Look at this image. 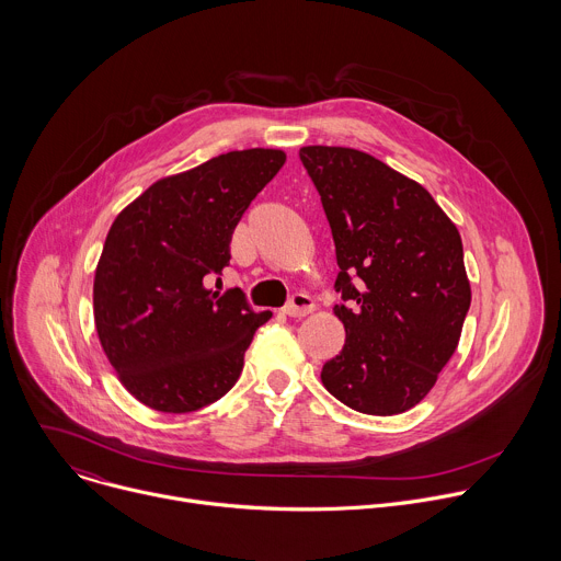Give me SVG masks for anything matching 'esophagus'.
<instances>
[{"mask_svg": "<svg viewBox=\"0 0 561 561\" xmlns=\"http://www.w3.org/2000/svg\"><path fill=\"white\" fill-rule=\"evenodd\" d=\"M312 308H314L312 299H310L308 295L299 293V295H295V297L284 306V314H288V317H304V314L312 312Z\"/></svg>", "mask_w": 561, "mask_h": 561, "instance_id": "obj_1", "label": "esophagus"}]
</instances>
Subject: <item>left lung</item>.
I'll return each instance as SVG.
<instances>
[{"label":"left lung","instance_id":"8db88e82","mask_svg":"<svg viewBox=\"0 0 561 561\" xmlns=\"http://www.w3.org/2000/svg\"><path fill=\"white\" fill-rule=\"evenodd\" d=\"M331 224L346 344L322 368V383L366 415H399L431 392L453 357L470 282L457 226L415 180L368 152L304 146Z\"/></svg>","mask_w":561,"mask_h":561}]
</instances>
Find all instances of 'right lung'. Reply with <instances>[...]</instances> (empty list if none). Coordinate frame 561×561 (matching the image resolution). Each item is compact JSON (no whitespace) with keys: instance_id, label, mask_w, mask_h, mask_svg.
Instances as JSON below:
<instances>
[{"instance_id":"obj_1","label":"right lung","mask_w":561,"mask_h":561,"mask_svg":"<svg viewBox=\"0 0 561 561\" xmlns=\"http://www.w3.org/2000/svg\"><path fill=\"white\" fill-rule=\"evenodd\" d=\"M279 148L230 150L157 180L113 221L95 268L100 344L122 386L159 413H193L224 397L244 368L255 312L239 288L206 277L230 260V237L279 173Z\"/></svg>"}]
</instances>
